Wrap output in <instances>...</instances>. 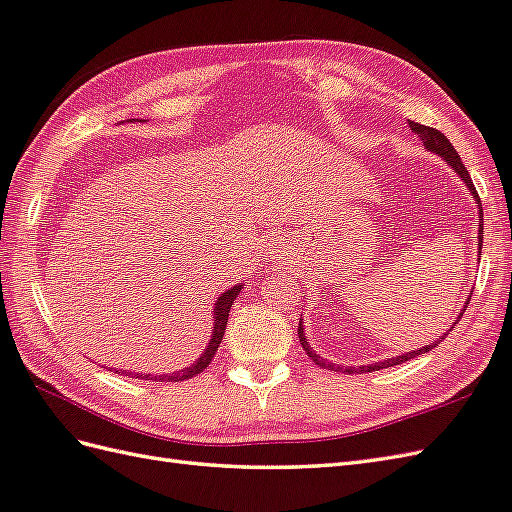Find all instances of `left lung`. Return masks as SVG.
Instances as JSON below:
<instances>
[{"instance_id": "1", "label": "left lung", "mask_w": 512, "mask_h": 512, "mask_svg": "<svg viewBox=\"0 0 512 512\" xmlns=\"http://www.w3.org/2000/svg\"><path fill=\"white\" fill-rule=\"evenodd\" d=\"M409 125H411V129L415 131V134L422 138V142H424V147L428 149V151H432V153H439L445 162H448L458 175L463 177V181L467 183V188H469V192L476 196V201H478V212H480V225H478V229L482 231V203H480V196H478V192H476V188H474V181H471V177H469V173H467V168H465V164L461 162V155L456 153V149L452 147V142L445 138L439 129H435V127H426V125H419V123H413V121H409ZM480 248H482V235H480V244H478ZM467 305H469V300L465 303V307H463V311H461V316L465 313V309H467ZM454 326H456V322H454ZM452 326V329H454ZM450 329V331H452ZM298 337H300V344H303V348H305V352L307 355L316 361V365H320V368H331L333 370V365L331 363H326L322 357H318L316 352H313L311 348H309V342H307V337H305V329H303V324H298ZM443 339V337H441ZM439 339V342H441ZM437 342V344H439ZM437 344H430V346H424L422 350H415V352H409V355H402V357H396V359H387V361H381V363H372V365H363V368H337V370H344V372H348V374H352V372H376V370H383V368H391V365H400V363H404V361H409V359H413V357H417V355H424V352H428V350H432V348H437Z\"/></svg>"}]
</instances>
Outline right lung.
<instances>
[{
    "mask_svg": "<svg viewBox=\"0 0 512 512\" xmlns=\"http://www.w3.org/2000/svg\"><path fill=\"white\" fill-rule=\"evenodd\" d=\"M240 290H242V285H235L233 290H227L225 294H222L218 300H216V309H214V335H212V342H209V346H207V350L203 352V357L196 361L192 368H186V370H181V372H175V374H166V376H144L147 378V381H166V383H179V381H188V378H192V376H196V374H201L209 363H212V359H214V355H216V350H218V346H220V342H222V335H225V331H227V320H229V311H231V305H233V300L238 298V294H240ZM119 372V370H116ZM119 374H125V376H136L138 378V374H129V372H119Z\"/></svg>",
    "mask_w": 512,
    "mask_h": 512,
    "instance_id": "add662e5",
    "label": "right lung"
}]
</instances>
